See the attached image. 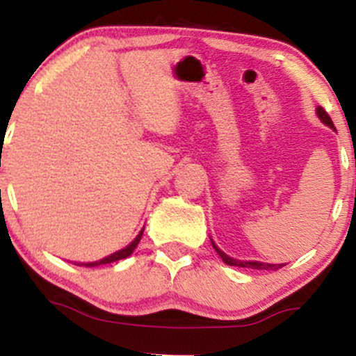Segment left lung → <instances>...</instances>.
I'll use <instances>...</instances> for the list:
<instances>
[{"instance_id":"1","label":"left lung","mask_w":356,"mask_h":356,"mask_svg":"<svg viewBox=\"0 0 356 356\" xmlns=\"http://www.w3.org/2000/svg\"><path fill=\"white\" fill-rule=\"evenodd\" d=\"M316 113H318V117L321 118L323 124H326L328 127H332V129H334L333 120H332V118H330L328 112H326L325 108H323V107H318V108H316ZM212 246H214L216 252H218V254H219L220 257H222L224 263L229 264V266L252 268V269H273V271H276V269H280V268H283V266H284V264H266V263H257V261H238V259H232V257H229L227 254H224V252L220 251V249H219L218 246H216L214 243H212Z\"/></svg>"}]
</instances>
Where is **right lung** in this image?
I'll use <instances>...</instances> for the list:
<instances>
[{"instance_id":"add662e5","label":"right lung","mask_w":356,"mask_h":356,"mask_svg":"<svg viewBox=\"0 0 356 356\" xmlns=\"http://www.w3.org/2000/svg\"><path fill=\"white\" fill-rule=\"evenodd\" d=\"M142 232H144V229H142L140 232H138V236L136 239L132 241V243L129 244L125 249H120V251L113 252V254H110L107 257H104L102 261H97V263H87V264H81V266H87V268H93V266H100V264H108V263H113V261H118V259H125V257H129L130 254L134 252V249L137 248L138 241H140L142 238Z\"/></svg>"}]
</instances>
